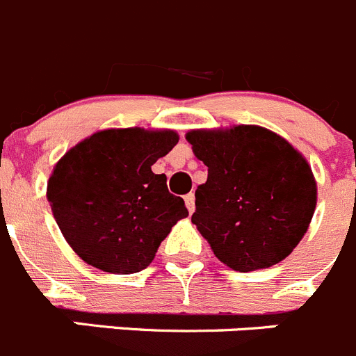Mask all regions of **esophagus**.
Segmentation results:
<instances>
[{
  "label": "esophagus",
  "instance_id": "34e87169",
  "mask_svg": "<svg viewBox=\"0 0 356 356\" xmlns=\"http://www.w3.org/2000/svg\"><path fill=\"white\" fill-rule=\"evenodd\" d=\"M184 200H185V207H187L188 213H194V210H195V197H194V194H187L184 197Z\"/></svg>",
  "mask_w": 356,
  "mask_h": 356
}]
</instances>
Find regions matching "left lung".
Returning <instances> with one entry per match:
<instances>
[{"label": "left lung", "instance_id": "1", "mask_svg": "<svg viewBox=\"0 0 356 356\" xmlns=\"http://www.w3.org/2000/svg\"><path fill=\"white\" fill-rule=\"evenodd\" d=\"M208 168L192 222L215 256L236 272L277 265L307 233L318 187L307 159L259 125L185 134Z\"/></svg>", "mask_w": 356, "mask_h": 356}]
</instances>
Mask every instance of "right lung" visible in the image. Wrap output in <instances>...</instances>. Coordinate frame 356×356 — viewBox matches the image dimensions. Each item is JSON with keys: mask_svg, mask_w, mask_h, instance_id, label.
<instances>
[{"mask_svg": "<svg viewBox=\"0 0 356 356\" xmlns=\"http://www.w3.org/2000/svg\"><path fill=\"white\" fill-rule=\"evenodd\" d=\"M175 130L106 129L72 146L47 181V201L74 252L109 273H136L188 215L152 165L168 155Z\"/></svg>", "mask_w": 356, "mask_h": 356, "instance_id": "right-lung-1", "label": "right lung"}]
</instances>
